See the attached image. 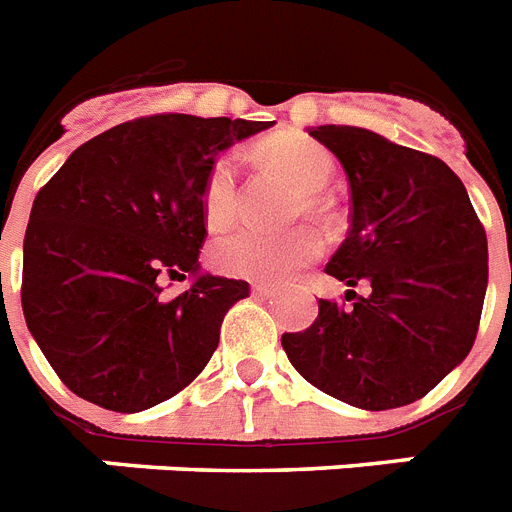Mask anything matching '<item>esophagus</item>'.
<instances>
[{"label": "esophagus", "mask_w": 512, "mask_h": 512, "mask_svg": "<svg viewBox=\"0 0 512 512\" xmlns=\"http://www.w3.org/2000/svg\"><path fill=\"white\" fill-rule=\"evenodd\" d=\"M252 292L268 297V294H276V284H268V281H255V284H252Z\"/></svg>", "instance_id": "obj_1"}]
</instances>
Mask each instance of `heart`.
<instances>
[{
	"label": "heart",
	"instance_id": "1",
	"mask_svg": "<svg viewBox=\"0 0 512 512\" xmlns=\"http://www.w3.org/2000/svg\"><path fill=\"white\" fill-rule=\"evenodd\" d=\"M260 160L281 170L299 191L297 210L307 215L326 213L321 191L334 178V157L318 141L305 136H273L257 147ZM202 215L207 228L223 231L236 218V165L234 157L220 155L207 168L202 184ZM323 242L313 228L299 226L281 234L244 228L223 236L210 249V260L226 276L239 278H284L292 270L313 263L321 255Z\"/></svg>",
	"mask_w": 512,
	"mask_h": 512
}]
</instances>
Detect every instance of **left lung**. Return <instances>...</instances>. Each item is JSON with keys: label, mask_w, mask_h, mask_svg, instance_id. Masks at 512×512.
<instances>
[{"label": "left lung", "mask_w": 512, "mask_h": 512, "mask_svg": "<svg viewBox=\"0 0 512 512\" xmlns=\"http://www.w3.org/2000/svg\"><path fill=\"white\" fill-rule=\"evenodd\" d=\"M310 136L342 162L352 226L328 276L352 307L318 302L302 334H284L289 363L347 405L392 410L421 400L471 352L489 252L463 181L418 149L368 128L318 126Z\"/></svg>", "instance_id": "1"}]
</instances>
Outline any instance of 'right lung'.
<instances>
[{
	"label": "right lung",
	"instance_id": "1",
	"mask_svg": "<svg viewBox=\"0 0 512 512\" xmlns=\"http://www.w3.org/2000/svg\"><path fill=\"white\" fill-rule=\"evenodd\" d=\"M273 120L149 115L81 144L36 194L23 315L70 392L139 413L202 373L247 281L199 268L202 184L218 152ZM192 276L168 298V277Z\"/></svg>",
	"mask_w": 512,
	"mask_h": 512
}]
</instances>
